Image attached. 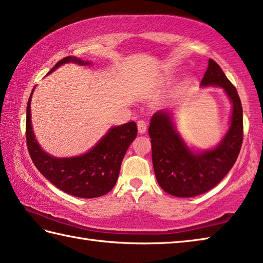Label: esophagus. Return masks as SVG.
I'll return each instance as SVG.
<instances>
[{"label":"esophagus","instance_id":"obj_1","mask_svg":"<svg viewBox=\"0 0 263 263\" xmlns=\"http://www.w3.org/2000/svg\"><path fill=\"white\" fill-rule=\"evenodd\" d=\"M137 125H138V132H139L140 135H144L146 130H147V124H146L144 121H139L137 123Z\"/></svg>","mask_w":263,"mask_h":263}]
</instances>
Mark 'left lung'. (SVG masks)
I'll return each instance as SVG.
<instances>
[{"mask_svg":"<svg viewBox=\"0 0 263 263\" xmlns=\"http://www.w3.org/2000/svg\"><path fill=\"white\" fill-rule=\"evenodd\" d=\"M201 87H220L232 104L229 130L215 147L191 149L176 130L169 110L157 111L149 122L155 177L167 194L176 197H194L216 186L233 167L241 148V101L237 89L212 59H209Z\"/></svg>","mask_w":263,"mask_h":263,"instance_id":"1","label":"left lung"}]
</instances>
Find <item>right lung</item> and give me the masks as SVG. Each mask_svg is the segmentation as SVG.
<instances>
[{
    "label": "right lung",
    "instance_id": "1",
    "mask_svg": "<svg viewBox=\"0 0 263 263\" xmlns=\"http://www.w3.org/2000/svg\"><path fill=\"white\" fill-rule=\"evenodd\" d=\"M74 62L81 66L91 65L90 61L66 57L48 74L60 66ZM26 106V144L34 166L57 188L75 197L95 198L108 194L117 182L121 164L128 146L137 137V124L128 122L109 128L99 142L87 153L70 158H57L46 153L38 144L31 123V99Z\"/></svg>",
    "mask_w": 263,
    "mask_h": 263
}]
</instances>
